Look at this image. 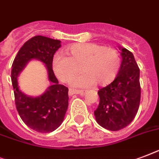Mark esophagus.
<instances>
[{"label": "esophagus", "instance_id": "esophagus-1", "mask_svg": "<svg viewBox=\"0 0 159 159\" xmlns=\"http://www.w3.org/2000/svg\"><path fill=\"white\" fill-rule=\"evenodd\" d=\"M84 93L83 91H80V90H74V89H70L68 95H82Z\"/></svg>", "mask_w": 159, "mask_h": 159}]
</instances>
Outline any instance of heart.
I'll return each mask as SVG.
<instances>
[{
  "label": "heart",
  "instance_id": "b5f03b06",
  "mask_svg": "<svg viewBox=\"0 0 159 159\" xmlns=\"http://www.w3.org/2000/svg\"><path fill=\"white\" fill-rule=\"evenodd\" d=\"M70 56L58 53L52 66L60 81L69 82L82 69L84 73L74 77L71 85L89 87L97 83L107 86L115 80L121 68V58L117 50L95 43L74 44L68 47Z\"/></svg>",
  "mask_w": 159,
  "mask_h": 159
}]
</instances>
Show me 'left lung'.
I'll list each match as a JSON object with an SVG mask.
<instances>
[{
    "instance_id": "8db88e82",
    "label": "left lung",
    "mask_w": 159,
    "mask_h": 159,
    "mask_svg": "<svg viewBox=\"0 0 159 159\" xmlns=\"http://www.w3.org/2000/svg\"><path fill=\"white\" fill-rule=\"evenodd\" d=\"M121 50L122 64L112 83L100 89V104L94 112L98 124L109 131H119L135 118L140 101V68L133 54L126 48Z\"/></svg>"
}]
</instances>
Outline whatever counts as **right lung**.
Listing matches in <instances>:
<instances>
[{
    "instance_id": "obj_1",
    "label": "right lung",
    "mask_w": 159,
    "mask_h": 159,
    "mask_svg": "<svg viewBox=\"0 0 159 159\" xmlns=\"http://www.w3.org/2000/svg\"><path fill=\"white\" fill-rule=\"evenodd\" d=\"M61 42L43 36H36L24 44L12 64L11 81L15 105L19 116L28 127L41 133H48L59 127L64 119L68 106V89L59 84L52 69L55 53ZM45 64L51 82L46 91L38 97L26 95L19 89V74L31 60Z\"/></svg>"
}]
</instances>
